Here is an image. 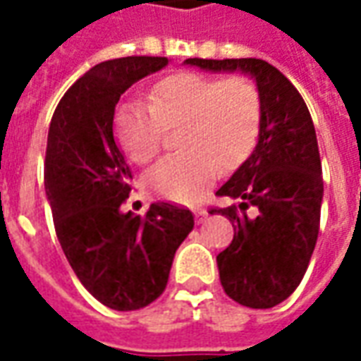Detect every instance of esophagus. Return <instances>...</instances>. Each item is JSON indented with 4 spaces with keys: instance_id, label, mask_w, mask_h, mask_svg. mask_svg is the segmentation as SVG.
Masks as SVG:
<instances>
[{
    "instance_id": "1",
    "label": "esophagus",
    "mask_w": 361,
    "mask_h": 361,
    "mask_svg": "<svg viewBox=\"0 0 361 361\" xmlns=\"http://www.w3.org/2000/svg\"><path fill=\"white\" fill-rule=\"evenodd\" d=\"M209 216V212L204 211V209H195V222L197 224H203L204 220Z\"/></svg>"
}]
</instances>
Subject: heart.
Segmentation results:
<instances>
[{
  "label": "heart",
  "instance_id": "b5f03b06",
  "mask_svg": "<svg viewBox=\"0 0 361 361\" xmlns=\"http://www.w3.org/2000/svg\"><path fill=\"white\" fill-rule=\"evenodd\" d=\"M149 106L121 104L114 129L137 164L157 157L166 131L180 126L178 147L147 176L149 188L176 203H193L219 172L250 157L261 129L263 104L247 77L219 79L201 73L168 75L150 89Z\"/></svg>",
  "mask_w": 361,
  "mask_h": 361
}]
</instances>
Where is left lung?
Returning <instances> with one entry per match:
<instances>
[{
  "instance_id": "1",
  "label": "left lung",
  "mask_w": 361,
  "mask_h": 361,
  "mask_svg": "<svg viewBox=\"0 0 361 361\" xmlns=\"http://www.w3.org/2000/svg\"><path fill=\"white\" fill-rule=\"evenodd\" d=\"M183 63L247 75L261 94L257 145L216 191L234 204L211 214L234 226L232 243L216 255L224 292L245 307L269 310L302 282L317 243L323 176L310 110L294 85L263 59L189 58Z\"/></svg>"
}]
</instances>
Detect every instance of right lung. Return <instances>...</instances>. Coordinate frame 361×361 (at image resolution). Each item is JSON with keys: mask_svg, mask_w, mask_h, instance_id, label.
I'll return each instance as SVG.
<instances>
[{"mask_svg": "<svg viewBox=\"0 0 361 361\" xmlns=\"http://www.w3.org/2000/svg\"><path fill=\"white\" fill-rule=\"evenodd\" d=\"M166 66L149 56L98 63L59 100L48 133L44 185L61 250L82 286L116 311L141 310L164 292L195 224L170 203H152L145 216L121 211L131 168L114 139L116 104Z\"/></svg>", "mask_w": 361, "mask_h": 361, "instance_id": "add662e5", "label": "right lung"}]
</instances>
